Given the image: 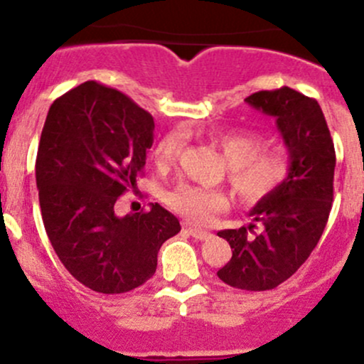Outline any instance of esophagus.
<instances>
[{"label":"esophagus","instance_id":"1","mask_svg":"<svg viewBox=\"0 0 364 364\" xmlns=\"http://www.w3.org/2000/svg\"><path fill=\"white\" fill-rule=\"evenodd\" d=\"M183 231H185V233H188L190 237H193L195 240H209V238L213 237V235H210L209 231H203V230H197V228H191L188 223H185V225H183Z\"/></svg>","mask_w":364,"mask_h":364}]
</instances>
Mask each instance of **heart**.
Segmentation results:
<instances>
[{"instance_id":"1","label":"heart","mask_w":364,"mask_h":364,"mask_svg":"<svg viewBox=\"0 0 364 364\" xmlns=\"http://www.w3.org/2000/svg\"><path fill=\"white\" fill-rule=\"evenodd\" d=\"M228 162V179L235 195L245 205H257L273 197L289 181L292 162L282 150L264 149L262 134L249 129H233L213 136ZM185 146L181 131H171L157 143L154 162L157 169L173 167ZM167 205L191 225H209L218 213L228 207V198L219 190L197 185H179L166 197Z\"/></svg>"}]
</instances>
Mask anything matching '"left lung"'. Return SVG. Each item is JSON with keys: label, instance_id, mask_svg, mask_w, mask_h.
I'll use <instances>...</instances> for the list:
<instances>
[{"label": "left lung", "instance_id": "8db88e82", "mask_svg": "<svg viewBox=\"0 0 364 364\" xmlns=\"http://www.w3.org/2000/svg\"><path fill=\"white\" fill-rule=\"evenodd\" d=\"M245 102L277 119L292 174L273 197L250 210L261 233H247L255 225L219 231L233 255L218 277L235 289L262 292L292 277L318 245L333 202L335 149L314 98L283 86L257 91Z\"/></svg>", "mask_w": 364, "mask_h": 364}]
</instances>
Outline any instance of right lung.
I'll return each instance as SVG.
<instances>
[{"instance_id":"right-lung-1","label":"right lung","mask_w":364,"mask_h":364,"mask_svg":"<svg viewBox=\"0 0 364 364\" xmlns=\"http://www.w3.org/2000/svg\"><path fill=\"white\" fill-rule=\"evenodd\" d=\"M154 117L129 97L86 81L48 110L36 159L43 223L67 271L100 294H124L157 269V254L181 226L169 210L119 218L114 205L136 188Z\"/></svg>"}]
</instances>
